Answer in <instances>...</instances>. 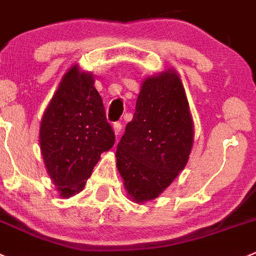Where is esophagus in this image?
I'll use <instances>...</instances> for the list:
<instances>
[{"label": "esophagus", "mask_w": 256, "mask_h": 256, "mask_svg": "<svg viewBox=\"0 0 256 256\" xmlns=\"http://www.w3.org/2000/svg\"><path fill=\"white\" fill-rule=\"evenodd\" d=\"M122 124L119 123V122H116V123H114L113 124V130H114V133H116V137H118L119 134H120V132H122Z\"/></svg>", "instance_id": "esophagus-1"}]
</instances>
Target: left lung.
Returning <instances> with one entry per match:
<instances>
[{
    "label": "left lung",
    "instance_id": "8db88e82",
    "mask_svg": "<svg viewBox=\"0 0 256 256\" xmlns=\"http://www.w3.org/2000/svg\"><path fill=\"white\" fill-rule=\"evenodd\" d=\"M194 122L176 70L143 80L132 122L116 146V168L134 202L160 196L184 168Z\"/></svg>",
    "mask_w": 256,
    "mask_h": 256
}]
</instances>
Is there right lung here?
Listing matches in <instances>:
<instances>
[{
	"instance_id": "1",
	"label": "right lung",
	"mask_w": 256,
	"mask_h": 256,
	"mask_svg": "<svg viewBox=\"0 0 256 256\" xmlns=\"http://www.w3.org/2000/svg\"><path fill=\"white\" fill-rule=\"evenodd\" d=\"M38 138L45 167L60 197L79 194L102 153L116 140L93 74L80 72L78 65L68 70L44 113Z\"/></svg>"
}]
</instances>
